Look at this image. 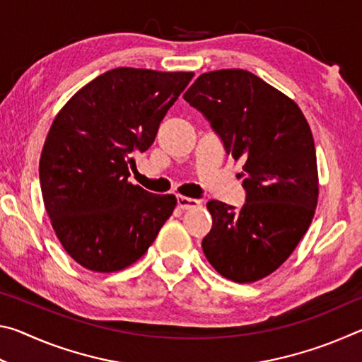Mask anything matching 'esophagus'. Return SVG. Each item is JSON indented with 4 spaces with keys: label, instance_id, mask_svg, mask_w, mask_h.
Instances as JSON below:
<instances>
[{
    "label": "esophagus",
    "instance_id": "obj_1",
    "mask_svg": "<svg viewBox=\"0 0 362 362\" xmlns=\"http://www.w3.org/2000/svg\"><path fill=\"white\" fill-rule=\"evenodd\" d=\"M199 204H201V201H198V199L187 198V196H177V207L182 211L193 209V207H198Z\"/></svg>",
    "mask_w": 362,
    "mask_h": 362
}]
</instances>
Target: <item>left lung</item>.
<instances>
[{
    "label": "left lung",
    "mask_w": 362,
    "mask_h": 362,
    "mask_svg": "<svg viewBox=\"0 0 362 362\" xmlns=\"http://www.w3.org/2000/svg\"><path fill=\"white\" fill-rule=\"evenodd\" d=\"M244 163L246 203L212 199L203 240L211 265L235 283H254L287 260L313 220L317 166L311 129L297 103L246 70L203 73L185 95Z\"/></svg>",
    "instance_id": "1"
}]
</instances>
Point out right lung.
Segmentation results:
<instances>
[{
  "instance_id": "right-lung-1",
  "label": "right lung",
  "mask_w": 362,
  "mask_h": 362,
  "mask_svg": "<svg viewBox=\"0 0 362 362\" xmlns=\"http://www.w3.org/2000/svg\"><path fill=\"white\" fill-rule=\"evenodd\" d=\"M192 78L121 66L79 89L54 119L40 159L41 193L59 241L81 267L112 273L132 265L173 214L174 194H153L127 177Z\"/></svg>"
}]
</instances>
